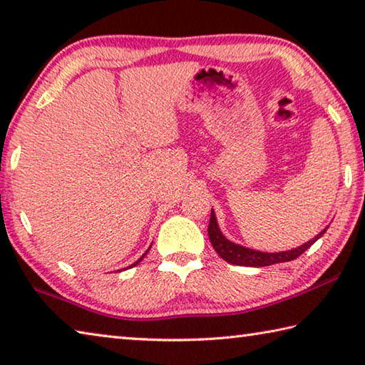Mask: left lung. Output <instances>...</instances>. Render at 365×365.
<instances>
[{
	"instance_id": "obj_1",
	"label": "left lung",
	"mask_w": 365,
	"mask_h": 365,
	"mask_svg": "<svg viewBox=\"0 0 365 365\" xmlns=\"http://www.w3.org/2000/svg\"><path fill=\"white\" fill-rule=\"evenodd\" d=\"M327 228H324V230L320 232L317 237H314L312 240H309L307 243L301 245L294 250L280 251V252H262V251L245 248V246H242V245H237V243L230 242V240H227L220 232L214 211H211L207 235H209V240H211L212 248L215 250V252H217V255L228 264L245 265V267H265V265L288 262V261H293V259H296V257H299L302 252L311 248V246L316 243L320 237H322V235L327 232Z\"/></svg>"
}]
</instances>
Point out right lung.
Segmentation results:
<instances>
[{
	"label": "right lung",
	"instance_id": "obj_1",
	"mask_svg": "<svg viewBox=\"0 0 365 365\" xmlns=\"http://www.w3.org/2000/svg\"><path fill=\"white\" fill-rule=\"evenodd\" d=\"M146 252H148V251H146ZM146 252H145V255H143V256H141V257H140V259H138V261H137V262H133V264H132V265H130V267H133V265H137V264H138V262H141V259H143V257H145V256H146Z\"/></svg>",
	"mask_w": 365,
	"mask_h": 365
}]
</instances>
